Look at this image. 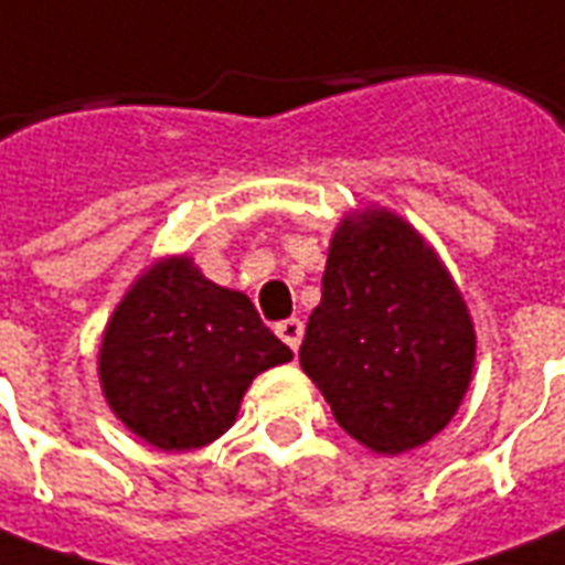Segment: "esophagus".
Wrapping results in <instances>:
<instances>
[{"label":"esophagus","mask_w":565,"mask_h":565,"mask_svg":"<svg viewBox=\"0 0 565 565\" xmlns=\"http://www.w3.org/2000/svg\"><path fill=\"white\" fill-rule=\"evenodd\" d=\"M276 334L289 344L291 350H298L301 348V338H305V322L301 320H282V322H276Z\"/></svg>","instance_id":"1"}]
</instances>
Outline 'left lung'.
<instances>
[{
	"mask_svg": "<svg viewBox=\"0 0 565 565\" xmlns=\"http://www.w3.org/2000/svg\"><path fill=\"white\" fill-rule=\"evenodd\" d=\"M298 356L350 437L399 455L452 422L468 394L477 334L422 233L387 209H365L334 231L322 301Z\"/></svg>",
	"mask_w": 565,
	"mask_h": 565,
	"instance_id": "left-lung-1",
	"label": "left lung"
}]
</instances>
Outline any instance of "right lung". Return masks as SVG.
<instances>
[{
	"instance_id": "add662e5",
	"label": "right lung",
	"mask_w": 565,
	"mask_h": 565,
	"mask_svg": "<svg viewBox=\"0 0 565 565\" xmlns=\"http://www.w3.org/2000/svg\"><path fill=\"white\" fill-rule=\"evenodd\" d=\"M291 360L243 291L186 255L135 279L104 329L97 375L116 418L143 443L186 452L217 439L255 375Z\"/></svg>"
}]
</instances>
